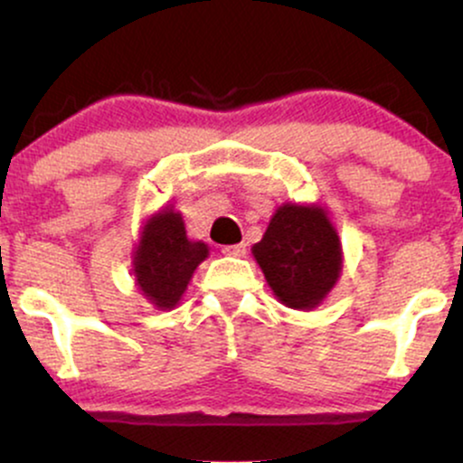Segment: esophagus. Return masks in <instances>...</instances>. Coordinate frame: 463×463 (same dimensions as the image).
<instances>
[{"label":"esophagus","instance_id":"1","mask_svg":"<svg viewBox=\"0 0 463 463\" xmlns=\"http://www.w3.org/2000/svg\"><path fill=\"white\" fill-rule=\"evenodd\" d=\"M222 252L228 254V257H246L248 248L246 243H235V246H224L222 248Z\"/></svg>","mask_w":463,"mask_h":463}]
</instances>
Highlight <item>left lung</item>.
<instances>
[{"mask_svg": "<svg viewBox=\"0 0 463 463\" xmlns=\"http://www.w3.org/2000/svg\"><path fill=\"white\" fill-rule=\"evenodd\" d=\"M252 257L276 298L298 311L320 307L344 268L342 241L320 204H280Z\"/></svg>", "mask_w": 463, "mask_h": 463, "instance_id": "left-lung-1", "label": "left lung"}]
</instances>
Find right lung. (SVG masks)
Segmentation results:
<instances>
[{
    "instance_id": "right-lung-1",
    "label": "right lung",
    "mask_w": 463,
    "mask_h": 463,
    "mask_svg": "<svg viewBox=\"0 0 463 463\" xmlns=\"http://www.w3.org/2000/svg\"><path fill=\"white\" fill-rule=\"evenodd\" d=\"M206 257L209 246L187 237L183 213L165 206L143 222L132 252V274L150 305L169 311L183 298L191 276Z\"/></svg>"
}]
</instances>
